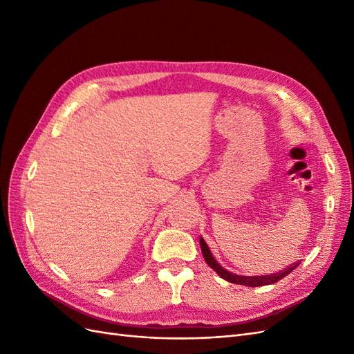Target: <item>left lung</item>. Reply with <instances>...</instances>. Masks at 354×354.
<instances>
[{"instance_id": "left-lung-1", "label": "left lung", "mask_w": 354, "mask_h": 354, "mask_svg": "<svg viewBox=\"0 0 354 354\" xmlns=\"http://www.w3.org/2000/svg\"><path fill=\"white\" fill-rule=\"evenodd\" d=\"M199 243H201V250H202V255L203 259H205L207 264L211 267V269L216 272L220 277H223L224 281H227L230 283H238V285H245V286H264V285H272L277 281L283 279V277L286 274L291 273L295 267L299 264V261L291 264L289 267H286V269H283L282 272H277V273H273V274H263V276H239V274H234L229 270L224 269L223 266H220L217 263V260L214 259L207 242L203 241V238L201 236L199 238Z\"/></svg>"}]
</instances>
